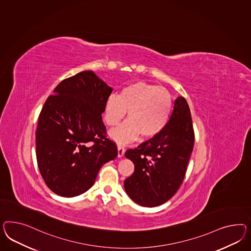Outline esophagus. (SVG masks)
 <instances>
[{"label": "esophagus", "mask_w": 251, "mask_h": 251, "mask_svg": "<svg viewBox=\"0 0 251 251\" xmlns=\"http://www.w3.org/2000/svg\"><path fill=\"white\" fill-rule=\"evenodd\" d=\"M124 152H125L124 147L121 145V144H118V157L119 158L122 157V156L124 155Z\"/></svg>", "instance_id": "34e87169"}]
</instances>
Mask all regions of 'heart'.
<instances>
[{
	"instance_id": "b5f03b06",
	"label": "heart",
	"mask_w": 251,
	"mask_h": 251,
	"mask_svg": "<svg viewBox=\"0 0 251 251\" xmlns=\"http://www.w3.org/2000/svg\"><path fill=\"white\" fill-rule=\"evenodd\" d=\"M173 100L163 87L139 81L110 94L105 103L104 119L108 126L119 124L128 111V120L109 131L117 143H128L140 134L151 138L159 134L169 121Z\"/></svg>"
}]
</instances>
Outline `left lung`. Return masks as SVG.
Returning <instances> with one entry per match:
<instances>
[{
    "mask_svg": "<svg viewBox=\"0 0 251 251\" xmlns=\"http://www.w3.org/2000/svg\"><path fill=\"white\" fill-rule=\"evenodd\" d=\"M195 143L189 106L178 97L165 128L149 141L125 152L134 173L124 181L136 203L153 207L167 202L182 184Z\"/></svg>",
    "mask_w": 251,
    "mask_h": 251,
    "instance_id": "1",
    "label": "left lung"
}]
</instances>
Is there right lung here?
I'll list each match as a JSON object with an SVG mask.
<instances>
[{"mask_svg":"<svg viewBox=\"0 0 251 251\" xmlns=\"http://www.w3.org/2000/svg\"><path fill=\"white\" fill-rule=\"evenodd\" d=\"M113 88L91 71L64 79L41 110L36 159L49 189L64 197L87 192L104 163L115 159L101 114Z\"/></svg>","mask_w":251,"mask_h":251,"instance_id":"1","label":"right lung"}]
</instances>
